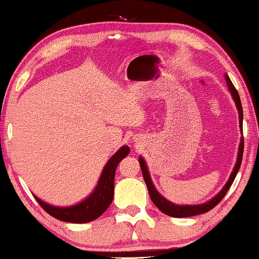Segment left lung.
I'll list each match as a JSON object with an SVG mask.
<instances>
[{"label":"left lung","instance_id":"1","mask_svg":"<svg viewBox=\"0 0 259 259\" xmlns=\"http://www.w3.org/2000/svg\"><path fill=\"white\" fill-rule=\"evenodd\" d=\"M226 79H227V84H228V88H229L230 94H232L234 101H235V104L237 106L238 116H240V127H241L242 132H243V126H242V121H243V110H242L240 95H238L236 88L233 84V82L230 81V78L227 76V75H226ZM243 149H244V139L242 138L241 145H240V149H238V156H237L236 165H235V168H234L232 175H230L229 181L227 182V184L224 186V189H222L220 192H219L217 196L212 199V200L205 202V204H202V205L181 206V205H175V204H172V202L168 201L165 198H163L161 194L157 192L156 189H155V186L153 185V182H152V180H150V177H149L148 169H147V165H146V163H145V161H143L142 157L139 158V163H140V166H141L143 180H145L147 188H148V192H149L150 199H152V201L154 202L155 206H156V207L160 209L161 212H163V213L166 214V215H169V217H174V218H188V217H193V215H198V214H202V213L208 212V210H210L212 208L215 207V206L219 204V202H220L222 199H224V197L226 196V193L228 192V190L230 189V186H232L234 180H235V177H236V175L238 172V170H240V166H241V163H242V158H243Z\"/></svg>","mask_w":259,"mask_h":259}]
</instances>
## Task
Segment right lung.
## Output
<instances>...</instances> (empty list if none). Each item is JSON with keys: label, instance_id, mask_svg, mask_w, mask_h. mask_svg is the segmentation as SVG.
Returning <instances> with one entry per match:
<instances>
[{"label": "right lung", "instance_id": "1", "mask_svg": "<svg viewBox=\"0 0 259 259\" xmlns=\"http://www.w3.org/2000/svg\"><path fill=\"white\" fill-rule=\"evenodd\" d=\"M130 154V147H121L118 152L110 158L109 162L103 169V172L99 178L97 188L90 196L79 202L77 205L70 207H54L40 199L34 197L38 204L45 210L58 220L65 222H73V224H85L90 222L102 215L109 207L113 199L114 191V174L116 169L122 158H125Z\"/></svg>", "mask_w": 259, "mask_h": 259}]
</instances>
